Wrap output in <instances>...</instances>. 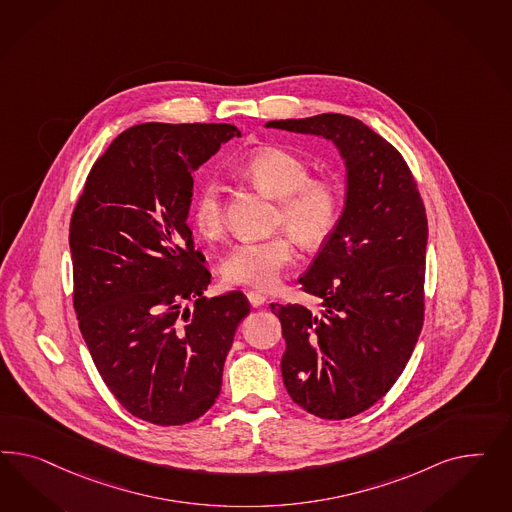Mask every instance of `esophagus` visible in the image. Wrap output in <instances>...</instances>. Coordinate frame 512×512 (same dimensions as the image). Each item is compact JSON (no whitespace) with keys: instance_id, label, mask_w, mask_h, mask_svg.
Wrapping results in <instances>:
<instances>
[{"instance_id":"esophagus-1","label":"esophagus","mask_w":512,"mask_h":512,"mask_svg":"<svg viewBox=\"0 0 512 512\" xmlns=\"http://www.w3.org/2000/svg\"><path fill=\"white\" fill-rule=\"evenodd\" d=\"M248 300L253 308H259V306H263L264 302H266V296L257 293V291H249Z\"/></svg>"}]
</instances>
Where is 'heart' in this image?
Here are the masks:
<instances>
[{
	"label": "heart",
	"instance_id": "b5f03b06",
	"mask_svg": "<svg viewBox=\"0 0 512 512\" xmlns=\"http://www.w3.org/2000/svg\"><path fill=\"white\" fill-rule=\"evenodd\" d=\"M242 172L255 186L278 199L276 223L285 225L306 248H317L334 233L340 219V189L328 180L310 178L308 165L283 148H261L249 155ZM193 225L204 238L223 231L221 187L206 182L197 191L191 210ZM295 261L291 236L276 234L264 240L238 242L221 263L225 283L253 289H270L281 272Z\"/></svg>",
	"mask_w": 512,
	"mask_h": 512
}]
</instances>
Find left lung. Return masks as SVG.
<instances>
[{"label": "left lung", "instance_id": "8db88e82", "mask_svg": "<svg viewBox=\"0 0 512 512\" xmlns=\"http://www.w3.org/2000/svg\"><path fill=\"white\" fill-rule=\"evenodd\" d=\"M266 127L332 140L345 161V208L298 279L323 310L270 308L287 343L281 375L293 402L319 419H349L387 394L419 340L426 210L402 154L357 118L317 114Z\"/></svg>", "mask_w": 512, "mask_h": 512}]
</instances>
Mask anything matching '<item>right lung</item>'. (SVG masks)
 I'll return each mask as SVG.
<instances>
[{"label":"right lung","instance_id":"right-lung-1","mask_svg":"<svg viewBox=\"0 0 512 512\" xmlns=\"http://www.w3.org/2000/svg\"><path fill=\"white\" fill-rule=\"evenodd\" d=\"M231 124H140L112 140L86 178L69 227L73 306L93 364L137 419L178 426L221 390L240 291L206 298L210 272L187 214L193 172Z\"/></svg>","mask_w":512,"mask_h":512}]
</instances>
